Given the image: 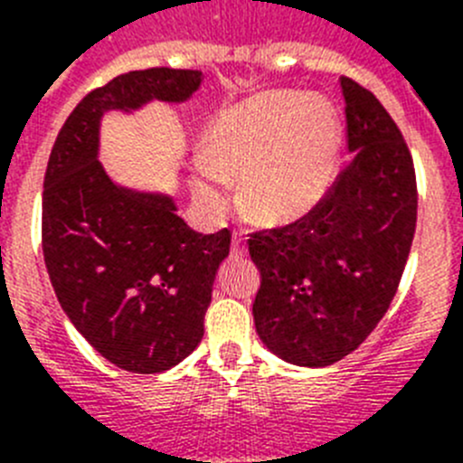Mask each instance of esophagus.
<instances>
[{
    "mask_svg": "<svg viewBox=\"0 0 463 463\" xmlns=\"http://www.w3.org/2000/svg\"><path fill=\"white\" fill-rule=\"evenodd\" d=\"M232 252L234 255H245L248 252V245H245V241L241 236H234V241H232Z\"/></svg>",
    "mask_w": 463,
    "mask_h": 463,
    "instance_id": "esophagus-1",
    "label": "esophagus"
}]
</instances>
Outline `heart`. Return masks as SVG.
<instances>
[{"mask_svg":"<svg viewBox=\"0 0 463 463\" xmlns=\"http://www.w3.org/2000/svg\"><path fill=\"white\" fill-rule=\"evenodd\" d=\"M343 125L336 106L297 90H267L227 106L202 138L192 174L196 202L211 213L241 181L248 218L267 227L297 222L320 206L336 181Z\"/></svg>","mask_w":463,"mask_h":463,"instance_id":"b5f03b06","label":"heart"}]
</instances>
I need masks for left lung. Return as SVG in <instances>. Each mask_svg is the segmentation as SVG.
Returning a JSON list of instances; mask_svg holds the SVG:
<instances>
[{
	"label": "left lung",
	"mask_w": 463,
	"mask_h": 463,
	"mask_svg": "<svg viewBox=\"0 0 463 463\" xmlns=\"http://www.w3.org/2000/svg\"><path fill=\"white\" fill-rule=\"evenodd\" d=\"M350 165L320 206L250 236L261 285V343L282 362L322 369L357 350L399 288L417 222L412 157L366 88L341 79Z\"/></svg>",
	"instance_id": "1"
}]
</instances>
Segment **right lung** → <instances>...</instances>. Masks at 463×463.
Here are the masks:
<instances>
[{
    "instance_id": "add662e5",
    "label": "right lung",
    "mask_w": 463,
    "mask_h": 463,
    "mask_svg": "<svg viewBox=\"0 0 463 463\" xmlns=\"http://www.w3.org/2000/svg\"><path fill=\"white\" fill-rule=\"evenodd\" d=\"M202 83L192 69L122 73L85 94L48 159L41 239L52 289L80 336L129 373L194 353L232 234L194 232L171 194L118 183L99 162L101 118L185 104Z\"/></svg>"
}]
</instances>
